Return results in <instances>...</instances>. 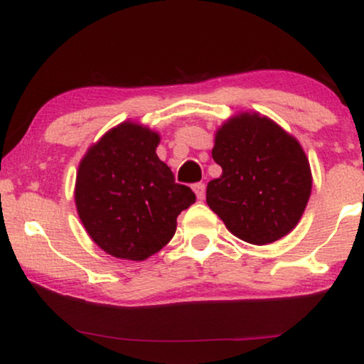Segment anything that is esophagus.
Here are the masks:
<instances>
[{"instance_id": "esophagus-1", "label": "esophagus", "mask_w": 364, "mask_h": 364, "mask_svg": "<svg viewBox=\"0 0 364 364\" xmlns=\"http://www.w3.org/2000/svg\"><path fill=\"white\" fill-rule=\"evenodd\" d=\"M193 191H195V195H196V198L198 200H203L205 198V191H206V186L203 185V183H196L195 186H193Z\"/></svg>"}]
</instances>
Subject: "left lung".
I'll return each instance as SVG.
<instances>
[{"instance_id":"1","label":"left lung","mask_w":364,"mask_h":364,"mask_svg":"<svg viewBox=\"0 0 364 364\" xmlns=\"http://www.w3.org/2000/svg\"><path fill=\"white\" fill-rule=\"evenodd\" d=\"M211 156L222 174L206 186V203L232 235L267 245L297 227L312 173L296 137L270 117L245 110L216 129Z\"/></svg>"}]
</instances>
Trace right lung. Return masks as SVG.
Instances as JSON below:
<instances>
[{
	"instance_id": "obj_1",
	"label": "right lung",
	"mask_w": 364,
	"mask_h": 364,
	"mask_svg": "<svg viewBox=\"0 0 364 364\" xmlns=\"http://www.w3.org/2000/svg\"><path fill=\"white\" fill-rule=\"evenodd\" d=\"M159 132L136 121L109 129L89 146L77 169V213L92 242L121 260L142 262L176 232V218L195 203L156 154Z\"/></svg>"
}]
</instances>
